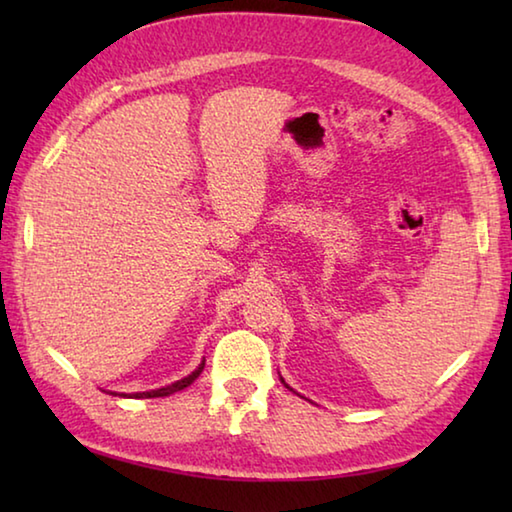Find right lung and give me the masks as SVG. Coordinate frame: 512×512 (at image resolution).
Wrapping results in <instances>:
<instances>
[{
	"instance_id": "obj_1",
	"label": "right lung",
	"mask_w": 512,
	"mask_h": 512,
	"mask_svg": "<svg viewBox=\"0 0 512 512\" xmlns=\"http://www.w3.org/2000/svg\"><path fill=\"white\" fill-rule=\"evenodd\" d=\"M203 368H205V363H201V366H198L189 377L178 379L176 384H171V386L158 388V391H146V393H135V395H124V397H167V395H171V393H178V391H183V388H187L189 384H192V381H194L198 375H201Z\"/></svg>"
}]
</instances>
